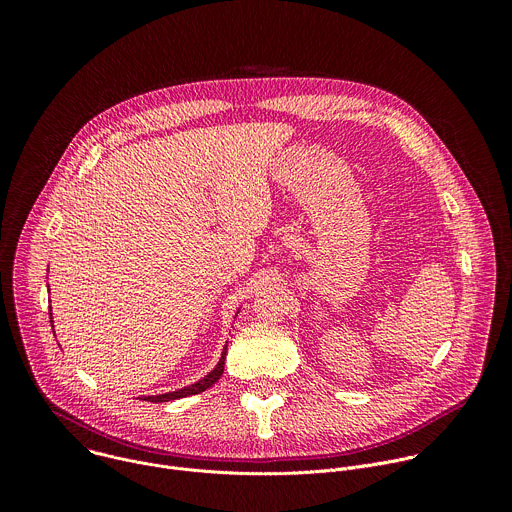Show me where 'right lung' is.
<instances>
[{
    "mask_svg": "<svg viewBox=\"0 0 512 512\" xmlns=\"http://www.w3.org/2000/svg\"><path fill=\"white\" fill-rule=\"evenodd\" d=\"M52 322V320H50ZM225 358H227V344H225V350L221 354V360H218L216 367L200 381H196L194 385H188L184 389H178V391H172V393H164V395H150V397H143V401H152V403H166V401H174V399H182V397H188V395H198L202 391H206L208 387H212L218 379H221L223 371H225Z\"/></svg>",
    "mask_w": 512,
    "mask_h": 512,
    "instance_id": "obj_1",
    "label": "right lung"
}]
</instances>
